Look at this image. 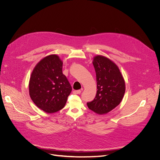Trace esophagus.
<instances>
[{
    "instance_id": "1",
    "label": "esophagus",
    "mask_w": 160,
    "mask_h": 160,
    "mask_svg": "<svg viewBox=\"0 0 160 160\" xmlns=\"http://www.w3.org/2000/svg\"><path fill=\"white\" fill-rule=\"evenodd\" d=\"M82 92V91L80 90H77V91H73V93L75 94H80Z\"/></svg>"
}]
</instances>
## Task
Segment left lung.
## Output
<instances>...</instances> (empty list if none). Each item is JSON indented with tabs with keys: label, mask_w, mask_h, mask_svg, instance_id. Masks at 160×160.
I'll return each instance as SVG.
<instances>
[{
	"label": "left lung",
	"mask_w": 160,
	"mask_h": 160,
	"mask_svg": "<svg viewBox=\"0 0 160 160\" xmlns=\"http://www.w3.org/2000/svg\"><path fill=\"white\" fill-rule=\"evenodd\" d=\"M92 64L98 90L95 98L87 105L90 110L101 115L120 104L125 93V82L118 66L106 57L95 56Z\"/></svg>",
	"instance_id": "8db88e82"
}]
</instances>
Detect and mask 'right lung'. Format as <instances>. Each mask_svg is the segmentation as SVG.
I'll return each instance as SVG.
<instances>
[{"instance_id": "right-lung-1", "label": "right lung", "mask_w": 160, "mask_h": 160, "mask_svg": "<svg viewBox=\"0 0 160 160\" xmlns=\"http://www.w3.org/2000/svg\"><path fill=\"white\" fill-rule=\"evenodd\" d=\"M62 61L57 55L41 59L34 68L29 80V95L34 104L47 113L65 106L72 88L62 73Z\"/></svg>"}]
</instances>
